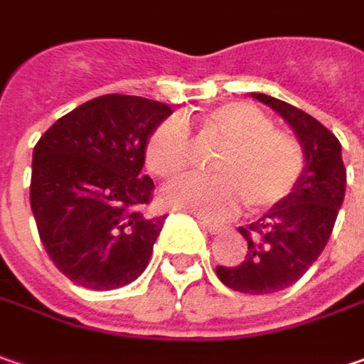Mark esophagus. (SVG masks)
Instances as JSON below:
<instances>
[{"label": "esophagus", "instance_id": "34e87169", "mask_svg": "<svg viewBox=\"0 0 364 364\" xmlns=\"http://www.w3.org/2000/svg\"><path fill=\"white\" fill-rule=\"evenodd\" d=\"M199 224L203 226V230H208L210 234H220V232L224 230V226H222V224H215V222H210V220H203V218L199 220Z\"/></svg>", "mask_w": 364, "mask_h": 364}]
</instances>
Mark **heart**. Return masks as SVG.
I'll return each instance as SVG.
<instances>
[{
    "label": "heart",
    "mask_w": 364,
    "mask_h": 364,
    "mask_svg": "<svg viewBox=\"0 0 364 364\" xmlns=\"http://www.w3.org/2000/svg\"><path fill=\"white\" fill-rule=\"evenodd\" d=\"M199 142L220 146L215 177H189L163 193L168 208L203 218H226L245 201L248 212H264L291 196L306 173V151L289 132L275 128L257 105L230 102L199 116ZM144 161L152 175L177 179L193 165V140L181 119H163L149 136Z\"/></svg>",
    "instance_id": "obj_1"
}]
</instances>
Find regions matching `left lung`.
I'll return each mask as SVG.
<instances>
[{"label":"left lung","mask_w":364,"mask_h":364,"mask_svg":"<svg viewBox=\"0 0 364 364\" xmlns=\"http://www.w3.org/2000/svg\"><path fill=\"white\" fill-rule=\"evenodd\" d=\"M252 95L291 126L308 161L289 198L261 220L238 228L248 242L245 261L236 267H215L218 279L230 289L267 295L291 287L322 255L344 199L346 168L338 138L324 124L291 103L264 93Z\"/></svg>","instance_id":"1"}]
</instances>
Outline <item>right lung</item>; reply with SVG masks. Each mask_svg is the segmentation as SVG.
Instances as JSON below:
<instances>
[{
    "instance_id": "add662e5",
    "label": "right lung",
    "mask_w": 364,
    "mask_h": 364,
    "mask_svg": "<svg viewBox=\"0 0 364 364\" xmlns=\"http://www.w3.org/2000/svg\"><path fill=\"white\" fill-rule=\"evenodd\" d=\"M173 109L109 93L56 119L34 146L30 205L40 242L73 283L118 289L142 275L165 215H149L151 132Z\"/></svg>"
}]
</instances>
